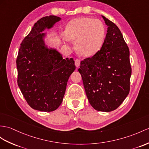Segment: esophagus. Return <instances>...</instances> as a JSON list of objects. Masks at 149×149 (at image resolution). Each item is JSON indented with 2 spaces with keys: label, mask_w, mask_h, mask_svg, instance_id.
Listing matches in <instances>:
<instances>
[{
  "label": "esophagus",
  "mask_w": 149,
  "mask_h": 149,
  "mask_svg": "<svg viewBox=\"0 0 149 149\" xmlns=\"http://www.w3.org/2000/svg\"><path fill=\"white\" fill-rule=\"evenodd\" d=\"M74 62H75V66L77 67H79V65H80V61H79L78 59H75Z\"/></svg>",
  "instance_id": "34e87169"
}]
</instances>
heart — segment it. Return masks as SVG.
Here are the masks:
<instances>
[{
	"mask_svg": "<svg viewBox=\"0 0 149 149\" xmlns=\"http://www.w3.org/2000/svg\"><path fill=\"white\" fill-rule=\"evenodd\" d=\"M106 35V28L102 21L88 17L71 20L64 30V39L67 42H75L77 52L84 57L93 56L99 51Z\"/></svg>",
	"mask_w": 149,
	"mask_h": 149,
	"instance_id": "b5f03b06",
	"label": "heart"
}]
</instances>
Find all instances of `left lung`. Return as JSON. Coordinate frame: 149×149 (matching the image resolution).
<instances>
[{"label":"left lung","mask_w":149,"mask_h":149,"mask_svg":"<svg viewBox=\"0 0 149 149\" xmlns=\"http://www.w3.org/2000/svg\"><path fill=\"white\" fill-rule=\"evenodd\" d=\"M102 17L107 26L104 44L93 56L81 61L78 71L90 105L97 111L110 112L128 95L132 68L128 47L121 31Z\"/></svg>","instance_id":"8db88e82"}]
</instances>
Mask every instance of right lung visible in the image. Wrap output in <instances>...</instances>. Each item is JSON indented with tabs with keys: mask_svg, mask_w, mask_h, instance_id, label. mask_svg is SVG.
Here are the masks:
<instances>
[{
	"mask_svg": "<svg viewBox=\"0 0 149 149\" xmlns=\"http://www.w3.org/2000/svg\"><path fill=\"white\" fill-rule=\"evenodd\" d=\"M61 20L56 16L40 19L21 43L17 57L18 86L29 106L40 111L51 112L59 107L76 69L72 58L63 59L45 42L47 33L43 32Z\"/></svg>",
	"mask_w": 149,
	"mask_h": 149,
	"instance_id": "add662e5",
	"label": "right lung"
}]
</instances>
